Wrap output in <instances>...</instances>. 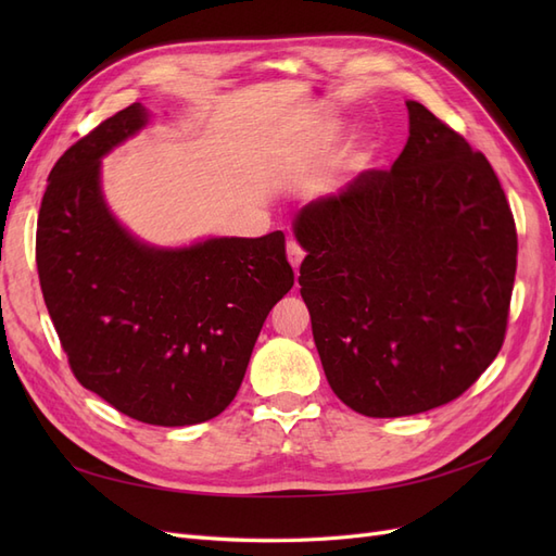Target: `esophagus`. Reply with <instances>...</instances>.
Listing matches in <instances>:
<instances>
[{"label":"esophagus","instance_id":"1","mask_svg":"<svg viewBox=\"0 0 556 556\" xmlns=\"http://www.w3.org/2000/svg\"><path fill=\"white\" fill-rule=\"evenodd\" d=\"M304 255H306L304 248H301L296 241H288V260L294 268L301 266V262H304Z\"/></svg>","mask_w":556,"mask_h":556}]
</instances>
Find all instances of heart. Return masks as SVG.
<instances>
[{
	"label": "heart",
	"instance_id": "heart-1",
	"mask_svg": "<svg viewBox=\"0 0 556 556\" xmlns=\"http://www.w3.org/2000/svg\"><path fill=\"white\" fill-rule=\"evenodd\" d=\"M339 125L336 123H329L325 129H323V141L325 143H331L336 137H339ZM368 157H371V153H368V148L364 143H352L345 153L339 157V172L341 174H355L359 169H364Z\"/></svg>",
	"mask_w": 556,
	"mask_h": 556
}]
</instances>
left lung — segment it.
<instances>
[{
	"label": "left lung",
	"mask_w": 556,
	"mask_h": 556,
	"mask_svg": "<svg viewBox=\"0 0 556 556\" xmlns=\"http://www.w3.org/2000/svg\"><path fill=\"white\" fill-rule=\"evenodd\" d=\"M408 141L294 215L299 268L333 394L366 417L457 399L494 362L508 325L517 231L482 153L408 99Z\"/></svg>",
	"instance_id": "1"
}]
</instances>
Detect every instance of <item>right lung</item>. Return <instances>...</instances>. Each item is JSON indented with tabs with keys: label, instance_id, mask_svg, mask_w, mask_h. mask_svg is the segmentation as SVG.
<instances>
[{
	"label": "right lung",
	"instance_id": "1",
	"mask_svg": "<svg viewBox=\"0 0 556 556\" xmlns=\"http://www.w3.org/2000/svg\"><path fill=\"white\" fill-rule=\"evenodd\" d=\"M148 123L150 111L131 104L58 160L39 211L37 268L78 382L139 422L188 427L237 396L294 271L282 231L155 245L117 220L102 160Z\"/></svg>",
	"mask_w": 556,
	"mask_h": 556
}]
</instances>
